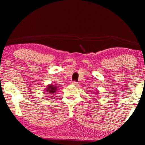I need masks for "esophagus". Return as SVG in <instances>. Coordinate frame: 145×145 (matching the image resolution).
Here are the masks:
<instances>
[{"label":"esophagus","mask_w":145,"mask_h":145,"mask_svg":"<svg viewBox=\"0 0 145 145\" xmlns=\"http://www.w3.org/2000/svg\"><path fill=\"white\" fill-rule=\"evenodd\" d=\"M72 84L74 85V86H78V82H72Z\"/></svg>","instance_id":"1"}]
</instances>
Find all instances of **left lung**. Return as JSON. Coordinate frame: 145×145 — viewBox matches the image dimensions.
I'll use <instances>...</instances> for the list:
<instances>
[{"label": "left lung", "instance_id": "obj_1", "mask_svg": "<svg viewBox=\"0 0 145 145\" xmlns=\"http://www.w3.org/2000/svg\"><path fill=\"white\" fill-rule=\"evenodd\" d=\"M96 92V94H98V92Z\"/></svg>", "mask_w": 145, "mask_h": 145}]
</instances>
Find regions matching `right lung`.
<instances>
[{
    "label": "right lung",
    "mask_w": 145,
    "mask_h": 145,
    "mask_svg": "<svg viewBox=\"0 0 145 145\" xmlns=\"http://www.w3.org/2000/svg\"><path fill=\"white\" fill-rule=\"evenodd\" d=\"M57 90V86H55L53 84H49L48 86H47V88L44 91V92H47L49 93V94H53L56 92Z\"/></svg>",
    "instance_id": "right-lung-1"
}]
</instances>
